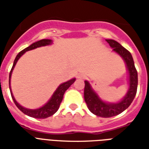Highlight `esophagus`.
Masks as SVG:
<instances>
[{
    "label": "esophagus",
    "mask_w": 149,
    "mask_h": 149,
    "mask_svg": "<svg viewBox=\"0 0 149 149\" xmlns=\"http://www.w3.org/2000/svg\"><path fill=\"white\" fill-rule=\"evenodd\" d=\"M77 77L78 79H84V75L82 74V73H79V74L77 76Z\"/></svg>",
    "instance_id": "obj_1"
}]
</instances>
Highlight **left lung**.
Masks as SVG:
<instances>
[{
    "mask_svg": "<svg viewBox=\"0 0 149 149\" xmlns=\"http://www.w3.org/2000/svg\"><path fill=\"white\" fill-rule=\"evenodd\" d=\"M112 48V50L118 53L125 60L129 73V89L124 99L116 104L104 102L93 90L88 81H84V100L91 112L100 117H112L124 112L131 104L136 94L138 84L137 71L135 67L134 61L129 51L120 45L114 40H106Z\"/></svg>",
    "mask_w": 149,
    "mask_h": 149,
    "instance_id": "8db88e82",
    "label": "left lung"
}]
</instances>
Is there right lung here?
I'll return each instance as SVG.
<instances>
[{
    "label": "right lung",
    "instance_id": "1",
    "mask_svg": "<svg viewBox=\"0 0 149 149\" xmlns=\"http://www.w3.org/2000/svg\"><path fill=\"white\" fill-rule=\"evenodd\" d=\"M52 43V40L49 39H43L40 40H38L37 42L32 44L30 46H29L27 48H25L24 49H23L22 51L19 52L17 54V56H16V58L14 60V62H13V65L12 67L11 71H10V73H9V85H10V79H11V75L12 72H13V70L14 68L15 65L17 64V62L19 60V58L21 57V56L24 54V52H27V51H29V50H32V49H37L38 47H41V46H45L49 45ZM76 81V79H72L70 81H67L65 83H63L60 86H59L56 90L55 91V93H53L52 97H51V99L49 100V102L45 104L44 106L38 109H25L24 107L21 106L16 101V100L14 99V97L12 94V91H10L11 93V96L13 100L14 101L15 104L17 105L19 109L21 110V112L24 113L25 115L29 116H31V117H34V118H38V119H45L49 117V116H51L54 113H55L57 110H58L59 107H60V104L61 103L62 100H63V96H64V93H65V91L68 89V88L71 86L72 84L74 83V81ZM9 88L11 89V88L9 86Z\"/></svg>",
    "mask_w": 149,
    "mask_h": 149
}]
</instances>
